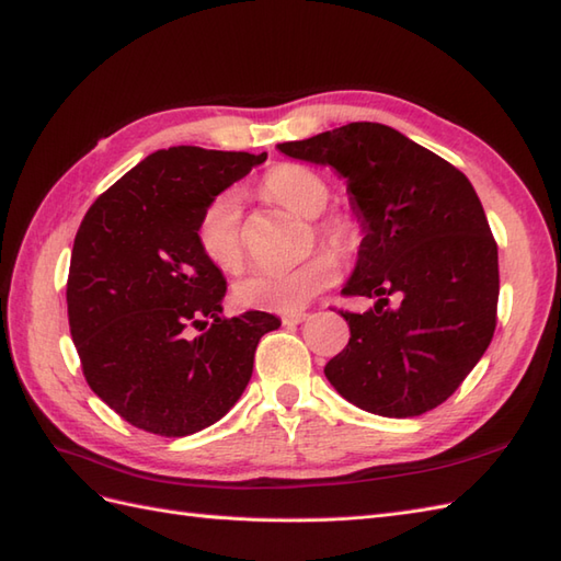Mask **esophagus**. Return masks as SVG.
I'll list each match as a JSON object with an SVG mask.
<instances>
[{"label": "esophagus", "instance_id": "34e87169", "mask_svg": "<svg viewBox=\"0 0 561 561\" xmlns=\"http://www.w3.org/2000/svg\"><path fill=\"white\" fill-rule=\"evenodd\" d=\"M304 320H308V313H287V316H282V323L284 325H299V323H304Z\"/></svg>", "mask_w": 561, "mask_h": 561}]
</instances>
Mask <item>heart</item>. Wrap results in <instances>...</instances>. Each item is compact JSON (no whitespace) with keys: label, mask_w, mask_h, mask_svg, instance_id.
<instances>
[{"label":"heart","mask_w":561,"mask_h":561,"mask_svg":"<svg viewBox=\"0 0 561 561\" xmlns=\"http://www.w3.org/2000/svg\"><path fill=\"white\" fill-rule=\"evenodd\" d=\"M262 193L284 209L299 214L304 219H316L330 202V185L323 175L299 163H282L262 178ZM241 195L238 190H226L209 202L197 226V238L214 265L236 270L243 260L241 231ZM320 243L332 253L350 255L359 248L362 229L350 214H330L316 224ZM337 265L332 255L316 253L306 262L289 270H255L236 284V301L257 311L296 313L301 311L316 294L335 282Z\"/></svg>","instance_id":"obj_1"}]
</instances>
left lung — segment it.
Masks as SVG:
<instances>
[{
	"instance_id": "1",
	"label": "left lung",
	"mask_w": 561,
	"mask_h": 561,
	"mask_svg": "<svg viewBox=\"0 0 561 561\" xmlns=\"http://www.w3.org/2000/svg\"><path fill=\"white\" fill-rule=\"evenodd\" d=\"M277 149L332 165L364 233L342 294L376 304L366 313L340 311L350 342L325 364L328 380L380 416L438 408L482 359L496 328L499 253L472 183L380 123H350ZM392 293L401 304L388 309Z\"/></svg>"
}]
</instances>
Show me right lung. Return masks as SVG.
Wrapping results in <instances>:
<instances>
[{"label":"right lung","mask_w":561,"mask_h":561,"mask_svg":"<svg viewBox=\"0 0 561 561\" xmlns=\"http://www.w3.org/2000/svg\"><path fill=\"white\" fill-rule=\"evenodd\" d=\"M267 153L171 147L93 202L71 248L67 313L91 390L137 428L190 436L243 396L279 318L221 316L226 279L202 253L209 202ZM198 335H192V328Z\"/></svg>","instance_id":"right-lung-1"}]
</instances>
